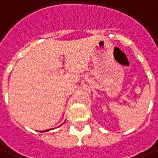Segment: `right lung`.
<instances>
[{
  "instance_id": "obj_1",
  "label": "right lung",
  "mask_w": 158,
  "mask_h": 158,
  "mask_svg": "<svg viewBox=\"0 0 158 158\" xmlns=\"http://www.w3.org/2000/svg\"><path fill=\"white\" fill-rule=\"evenodd\" d=\"M46 131H48V130H46ZM46 131H44V132H46ZM48 131H49V130H48Z\"/></svg>"
}]
</instances>
